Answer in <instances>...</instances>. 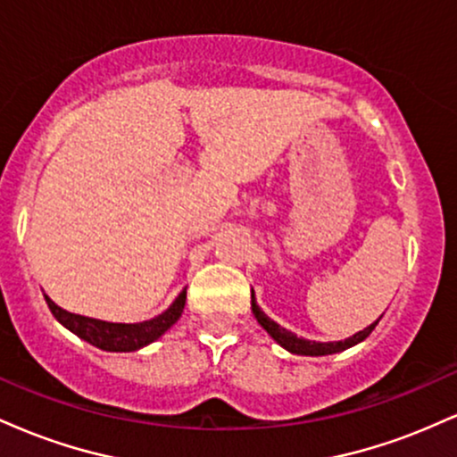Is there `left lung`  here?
Returning <instances> with one entry per match:
<instances>
[{
	"label": "left lung",
	"mask_w": 457,
	"mask_h": 457,
	"mask_svg": "<svg viewBox=\"0 0 457 457\" xmlns=\"http://www.w3.org/2000/svg\"><path fill=\"white\" fill-rule=\"evenodd\" d=\"M251 309H253V313H255V318H258L260 327L264 328L266 333H269L277 344L283 345V348H286V350H290L292 354H305V356H324V354L342 353V350L350 348V345L363 342L365 337H370V333L376 328V324H378V320H376L374 324H370V327H367V328L359 330V333L353 335V337L344 339V342L320 344V342H309V339L296 337L295 333H290V330H286L283 327H279V324H277V322H272V320L266 316V313L258 307V303H255L253 295H251Z\"/></svg>",
	"instance_id": "obj_1"
}]
</instances>
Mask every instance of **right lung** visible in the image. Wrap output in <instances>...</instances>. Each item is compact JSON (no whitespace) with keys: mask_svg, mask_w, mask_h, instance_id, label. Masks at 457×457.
Returning a JSON list of instances; mask_svg holds the SVG:
<instances>
[{"mask_svg":"<svg viewBox=\"0 0 457 457\" xmlns=\"http://www.w3.org/2000/svg\"><path fill=\"white\" fill-rule=\"evenodd\" d=\"M46 298V305H49L51 313L60 320L68 330L77 335V337L86 339L87 344L96 345V348L107 350V353H133V350L144 348L159 339L178 318L182 316V309L187 303V290H182L167 312H162L161 316L145 320L139 324H115V322H103V320H94L86 316H77V313L64 312L62 307H57L49 296Z\"/></svg>","mask_w":457,"mask_h":457,"instance_id":"1","label":"right lung"}]
</instances>
